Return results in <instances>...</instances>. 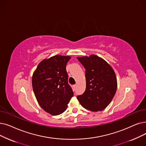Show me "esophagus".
<instances>
[{
	"label": "esophagus",
	"instance_id": "esophagus-1",
	"mask_svg": "<svg viewBox=\"0 0 146 146\" xmlns=\"http://www.w3.org/2000/svg\"><path fill=\"white\" fill-rule=\"evenodd\" d=\"M77 87V85H74V88H76Z\"/></svg>",
	"mask_w": 146,
	"mask_h": 146
}]
</instances>
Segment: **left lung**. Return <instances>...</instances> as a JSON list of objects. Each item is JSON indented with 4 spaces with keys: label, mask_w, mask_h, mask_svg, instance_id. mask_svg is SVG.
I'll use <instances>...</instances> for the list:
<instances>
[{
    "label": "left lung",
    "mask_w": 146,
    "mask_h": 146,
    "mask_svg": "<svg viewBox=\"0 0 146 146\" xmlns=\"http://www.w3.org/2000/svg\"><path fill=\"white\" fill-rule=\"evenodd\" d=\"M85 68L86 90L77 97L80 105L91 111L105 109L117 90L116 76L111 66L96 55L78 56Z\"/></svg>",
    "instance_id": "1"
}]
</instances>
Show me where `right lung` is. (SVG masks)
<instances>
[{
  "mask_svg": "<svg viewBox=\"0 0 146 146\" xmlns=\"http://www.w3.org/2000/svg\"><path fill=\"white\" fill-rule=\"evenodd\" d=\"M70 56L56 55L42 60L32 76V87L42 109L56 116L64 112L73 92L68 84L66 72Z\"/></svg>",
  "mask_w": 146,
  "mask_h": 146,
  "instance_id": "right-lung-1",
  "label": "right lung"
}]
</instances>
